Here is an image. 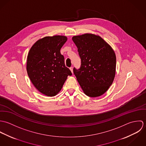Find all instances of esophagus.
I'll use <instances>...</instances> for the list:
<instances>
[{
	"label": "esophagus",
	"mask_w": 146,
	"mask_h": 146,
	"mask_svg": "<svg viewBox=\"0 0 146 146\" xmlns=\"http://www.w3.org/2000/svg\"><path fill=\"white\" fill-rule=\"evenodd\" d=\"M70 70H71V72L72 73L73 72V67H71L70 68Z\"/></svg>",
	"instance_id": "34e87169"
}]
</instances>
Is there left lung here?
Returning <instances> with one entry per match:
<instances>
[{"mask_svg": "<svg viewBox=\"0 0 146 146\" xmlns=\"http://www.w3.org/2000/svg\"><path fill=\"white\" fill-rule=\"evenodd\" d=\"M81 59L79 69L73 71L84 93L97 97L108 89L116 72V55L110 46L99 36L85 34L72 37Z\"/></svg>", "mask_w": 146, "mask_h": 146, "instance_id": "8db88e82", "label": "left lung"}]
</instances>
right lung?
<instances>
[{
	"label": "right lung",
	"mask_w": 146,
	"mask_h": 146,
	"mask_svg": "<svg viewBox=\"0 0 146 146\" xmlns=\"http://www.w3.org/2000/svg\"><path fill=\"white\" fill-rule=\"evenodd\" d=\"M67 40L64 36H46L36 42L29 52L28 76L35 87L45 96H56L67 76L72 75L60 52Z\"/></svg>",
	"instance_id": "add662e5"
}]
</instances>
